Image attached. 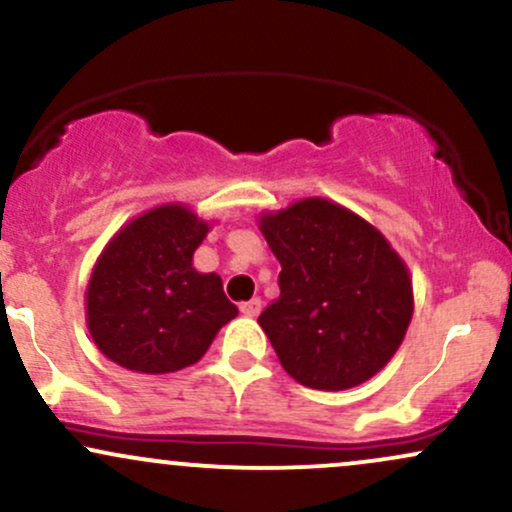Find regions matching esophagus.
<instances>
[{"label": "esophagus", "instance_id": "esophagus-1", "mask_svg": "<svg viewBox=\"0 0 512 512\" xmlns=\"http://www.w3.org/2000/svg\"><path fill=\"white\" fill-rule=\"evenodd\" d=\"M260 311H262V301L260 299H250V301L240 303V313H243V316H247V318H255Z\"/></svg>", "mask_w": 512, "mask_h": 512}]
</instances>
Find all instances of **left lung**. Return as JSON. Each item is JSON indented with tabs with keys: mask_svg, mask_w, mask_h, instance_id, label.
Segmentation results:
<instances>
[{
	"mask_svg": "<svg viewBox=\"0 0 512 512\" xmlns=\"http://www.w3.org/2000/svg\"><path fill=\"white\" fill-rule=\"evenodd\" d=\"M260 230L282 272L257 323L286 374L345 391L381 372L413 318L411 274L381 230L320 196L262 213Z\"/></svg>",
	"mask_w": 512,
	"mask_h": 512,
	"instance_id": "left-lung-1",
	"label": "left lung"
}]
</instances>
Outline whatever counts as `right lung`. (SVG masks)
Instances as JSON below:
<instances>
[{
    "label": "right lung",
    "instance_id": "obj_1",
    "mask_svg": "<svg viewBox=\"0 0 512 512\" xmlns=\"http://www.w3.org/2000/svg\"><path fill=\"white\" fill-rule=\"evenodd\" d=\"M211 226L184 204H162L128 221L101 250L84 313L101 355L138 374H170L206 355L238 316L216 272L192 260Z\"/></svg>",
    "mask_w": 512,
    "mask_h": 512
}]
</instances>
